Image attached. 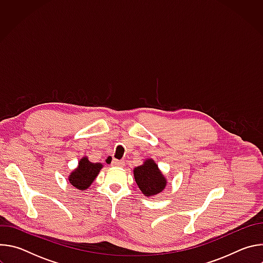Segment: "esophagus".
Listing matches in <instances>:
<instances>
[{
    "instance_id": "esophagus-1",
    "label": "esophagus",
    "mask_w": 263,
    "mask_h": 263,
    "mask_svg": "<svg viewBox=\"0 0 263 263\" xmlns=\"http://www.w3.org/2000/svg\"><path fill=\"white\" fill-rule=\"evenodd\" d=\"M111 164L112 166H116V167H123L125 165V162L122 160H114Z\"/></svg>"
}]
</instances>
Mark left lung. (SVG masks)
Returning <instances> with one entry per match:
<instances>
[{"label":"left lung","instance_id":"left-lung-1","mask_svg":"<svg viewBox=\"0 0 263 263\" xmlns=\"http://www.w3.org/2000/svg\"><path fill=\"white\" fill-rule=\"evenodd\" d=\"M133 175L140 192L145 197L158 195L167 184L166 178L152 158L145 159L141 165L134 167Z\"/></svg>","mask_w":263,"mask_h":263}]
</instances>
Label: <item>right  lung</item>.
I'll use <instances>...</instances> for the list:
<instances>
[{"instance_id":"add662e5","label":"right lung","mask_w":263,"mask_h":263,"mask_svg":"<svg viewBox=\"0 0 263 263\" xmlns=\"http://www.w3.org/2000/svg\"><path fill=\"white\" fill-rule=\"evenodd\" d=\"M103 168V163L90 162L88 157L84 156L80 159L78 166L68 176L70 185L79 191H86L98 177L100 171Z\"/></svg>"}]
</instances>
